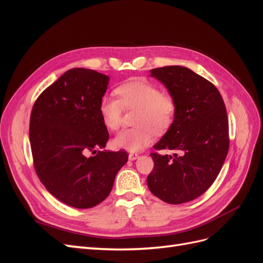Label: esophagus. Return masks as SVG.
<instances>
[{"label": "esophagus", "instance_id": "esophagus-1", "mask_svg": "<svg viewBox=\"0 0 263 263\" xmlns=\"http://www.w3.org/2000/svg\"><path fill=\"white\" fill-rule=\"evenodd\" d=\"M139 156H138V154H134V153H130L129 155H128V159L130 161H134V160H136V159L138 158Z\"/></svg>", "mask_w": 263, "mask_h": 263}]
</instances>
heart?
<instances>
[{"mask_svg":"<svg viewBox=\"0 0 263 263\" xmlns=\"http://www.w3.org/2000/svg\"><path fill=\"white\" fill-rule=\"evenodd\" d=\"M117 94L119 100L113 95H104L100 101V114L108 129L119 128L124 107L138 108V112L135 117L137 126L119 132L112 141L115 148L139 151L153 141L155 133H164L172 125L177 103L155 84L145 80L130 81L118 86Z\"/></svg>","mask_w":263,"mask_h":263,"instance_id":"1","label":"heart"}]
</instances>
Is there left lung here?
<instances>
[{"label": "left lung", "instance_id": "obj_1", "mask_svg": "<svg viewBox=\"0 0 263 263\" xmlns=\"http://www.w3.org/2000/svg\"><path fill=\"white\" fill-rule=\"evenodd\" d=\"M150 72L177 103L172 125L154 148L179 150L181 156L150 154L155 166L147 184L165 203H186L205 193L224 164L229 148L226 107L216 86L189 68Z\"/></svg>", "mask_w": 263, "mask_h": 263}]
</instances>
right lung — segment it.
Returning a JSON list of instances; mask_svg holds the SVG:
<instances>
[{"label": "right lung", "instance_id": "right-lung-1", "mask_svg": "<svg viewBox=\"0 0 263 263\" xmlns=\"http://www.w3.org/2000/svg\"><path fill=\"white\" fill-rule=\"evenodd\" d=\"M109 78L73 68L39 95L29 123L35 170L45 187L76 209H90L112 191L117 172L128 160L125 151L105 148L108 132L99 110Z\"/></svg>", "mask_w": 263, "mask_h": 263}]
</instances>
